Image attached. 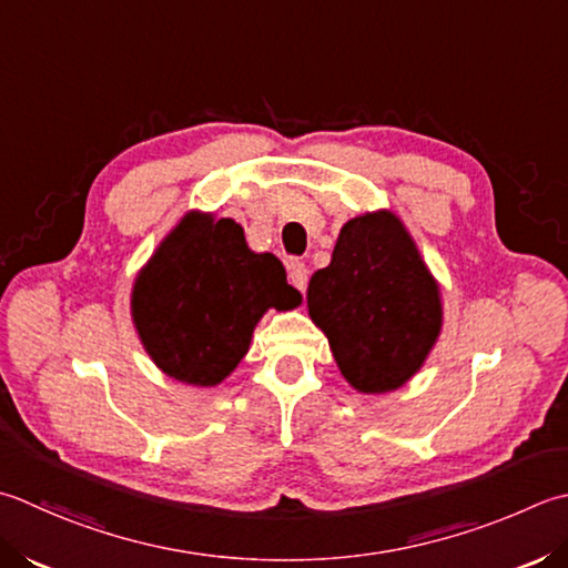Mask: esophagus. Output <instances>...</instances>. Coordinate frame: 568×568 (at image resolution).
Returning <instances> with one entry per match:
<instances>
[{
  "label": "esophagus",
  "instance_id": "esophagus-1",
  "mask_svg": "<svg viewBox=\"0 0 568 568\" xmlns=\"http://www.w3.org/2000/svg\"><path fill=\"white\" fill-rule=\"evenodd\" d=\"M287 277H291V283L297 287L300 293H305V287H307V268H305V263L291 261V265H287Z\"/></svg>",
  "mask_w": 568,
  "mask_h": 568
}]
</instances>
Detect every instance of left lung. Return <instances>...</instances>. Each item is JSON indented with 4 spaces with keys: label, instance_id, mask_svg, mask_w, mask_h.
Listing matches in <instances>:
<instances>
[{
    "label": "left lung",
    "instance_id": "1",
    "mask_svg": "<svg viewBox=\"0 0 568 568\" xmlns=\"http://www.w3.org/2000/svg\"><path fill=\"white\" fill-rule=\"evenodd\" d=\"M307 310L342 376L362 394L404 386L443 327L436 277L392 211L342 226L329 265L310 277Z\"/></svg>",
    "mask_w": 568,
    "mask_h": 568
}]
</instances>
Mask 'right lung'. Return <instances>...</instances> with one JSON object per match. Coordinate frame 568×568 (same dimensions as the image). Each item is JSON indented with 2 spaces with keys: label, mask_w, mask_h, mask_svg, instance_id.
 <instances>
[{
  "label": "right lung",
  "mask_w": 568,
  "mask_h": 568,
  "mask_svg": "<svg viewBox=\"0 0 568 568\" xmlns=\"http://www.w3.org/2000/svg\"><path fill=\"white\" fill-rule=\"evenodd\" d=\"M300 300L283 263L253 253L236 221L189 211L138 273L130 307L166 376L216 386L246 357L258 320Z\"/></svg>",
  "instance_id": "obj_1"
}]
</instances>
